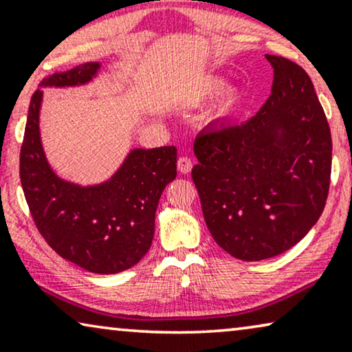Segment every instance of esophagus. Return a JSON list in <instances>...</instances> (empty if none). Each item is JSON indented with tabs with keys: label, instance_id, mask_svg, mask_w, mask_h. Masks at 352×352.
<instances>
[{
	"label": "esophagus",
	"instance_id": "34e87169",
	"mask_svg": "<svg viewBox=\"0 0 352 352\" xmlns=\"http://www.w3.org/2000/svg\"><path fill=\"white\" fill-rule=\"evenodd\" d=\"M177 169L180 174H190L192 169V161L188 156H182L177 162Z\"/></svg>",
	"mask_w": 352,
	"mask_h": 352
}]
</instances>
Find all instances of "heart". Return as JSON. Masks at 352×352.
<instances>
[{"label":"heart","instance_id":"obj_1","mask_svg":"<svg viewBox=\"0 0 352 352\" xmlns=\"http://www.w3.org/2000/svg\"><path fill=\"white\" fill-rule=\"evenodd\" d=\"M226 87V81L220 76H210L202 79L192 91L190 102L195 103H206L217 98L219 95V100H217L214 110H212V120L215 121H225L228 118L234 115L237 107L241 105L242 96L236 87Z\"/></svg>","mask_w":352,"mask_h":352}]
</instances>
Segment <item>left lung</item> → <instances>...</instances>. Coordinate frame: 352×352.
Returning <instances> with one entry per match:
<instances>
[{
    "label": "left lung",
    "mask_w": 352,
    "mask_h": 352,
    "mask_svg": "<svg viewBox=\"0 0 352 352\" xmlns=\"http://www.w3.org/2000/svg\"><path fill=\"white\" fill-rule=\"evenodd\" d=\"M271 96L242 124L197 133L192 182L212 237L234 258L260 261L289 250L322 214L331 137L303 68L268 56Z\"/></svg>",
    "instance_id": "left-lung-1"
}]
</instances>
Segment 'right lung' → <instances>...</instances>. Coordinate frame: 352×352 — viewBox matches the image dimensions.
I'll use <instances>...</instances> for the list:
<instances>
[{
  "instance_id": "right-lung-1",
  "label": "right lung",
  "mask_w": 352,
  "mask_h": 352,
  "mask_svg": "<svg viewBox=\"0 0 352 352\" xmlns=\"http://www.w3.org/2000/svg\"><path fill=\"white\" fill-rule=\"evenodd\" d=\"M102 68L103 62H86L39 84L28 108L21 182L36 228L62 258L89 273L116 274L150 250L157 202L177 175V148H132L115 174L89 185L52 169L39 129L43 89L87 86Z\"/></svg>"
}]
</instances>
